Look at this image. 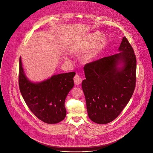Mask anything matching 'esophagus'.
I'll return each mask as SVG.
<instances>
[{
    "instance_id": "obj_1",
    "label": "esophagus",
    "mask_w": 153,
    "mask_h": 153,
    "mask_svg": "<svg viewBox=\"0 0 153 153\" xmlns=\"http://www.w3.org/2000/svg\"><path fill=\"white\" fill-rule=\"evenodd\" d=\"M82 79L81 78V77L78 75V74H76L75 76L74 77V83L76 85H79L82 83Z\"/></svg>"
}]
</instances>
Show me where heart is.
Returning a JSON list of instances; mask_svg holds the SVG:
<instances>
[{
	"mask_svg": "<svg viewBox=\"0 0 153 153\" xmlns=\"http://www.w3.org/2000/svg\"><path fill=\"white\" fill-rule=\"evenodd\" d=\"M96 35H97L96 34H91V35L89 36V37L88 38V44H89V45L91 44V42L93 41L95 37L96 36ZM96 36V37L95 36L96 38H95V39H94V47H93V50H91L89 53L86 54L85 56V59L86 60H88L91 59V58H93V57L94 56V55H95V54H96V53L97 49H98L99 47L100 44L101 42H102V40H103V36H102V34H98Z\"/></svg>",
	"mask_w": 153,
	"mask_h": 153,
	"instance_id": "heart-1",
	"label": "heart"
}]
</instances>
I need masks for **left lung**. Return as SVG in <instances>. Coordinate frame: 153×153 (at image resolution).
Listing matches in <instances>:
<instances>
[{
	"label": "left lung",
	"instance_id": "1",
	"mask_svg": "<svg viewBox=\"0 0 153 153\" xmlns=\"http://www.w3.org/2000/svg\"><path fill=\"white\" fill-rule=\"evenodd\" d=\"M117 54L86 63L82 82L90 119L99 124L114 120L128 104L136 82V58L123 37ZM122 63L120 68L117 65Z\"/></svg>",
	"mask_w": 153,
	"mask_h": 153
}]
</instances>
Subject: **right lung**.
<instances>
[{
  "instance_id": "right-lung-1",
  "label": "right lung",
  "mask_w": 153,
  "mask_h": 153,
  "mask_svg": "<svg viewBox=\"0 0 153 153\" xmlns=\"http://www.w3.org/2000/svg\"><path fill=\"white\" fill-rule=\"evenodd\" d=\"M74 72L54 75L40 83H33L25 76L19 59V86L31 111L43 122L54 124L63 120L67 111L65 101L74 86Z\"/></svg>"
}]
</instances>
